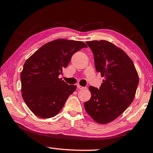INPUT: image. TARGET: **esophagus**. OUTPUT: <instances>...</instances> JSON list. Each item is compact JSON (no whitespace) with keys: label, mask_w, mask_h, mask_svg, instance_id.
<instances>
[{"label":"esophagus","mask_w":153,"mask_h":153,"mask_svg":"<svg viewBox=\"0 0 153 153\" xmlns=\"http://www.w3.org/2000/svg\"><path fill=\"white\" fill-rule=\"evenodd\" d=\"M77 88H78L79 90H83V89L86 88V87H83L82 86H80V85H77Z\"/></svg>","instance_id":"esophagus-1"}]
</instances>
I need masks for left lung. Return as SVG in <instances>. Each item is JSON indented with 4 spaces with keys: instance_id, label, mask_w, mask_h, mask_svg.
Returning a JSON list of instances; mask_svg holds the SVG:
<instances>
[{
    "instance_id": "8db88e82",
    "label": "left lung",
    "mask_w": 153,
    "mask_h": 153,
    "mask_svg": "<svg viewBox=\"0 0 153 153\" xmlns=\"http://www.w3.org/2000/svg\"><path fill=\"white\" fill-rule=\"evenodd\" d=\"M94 55L96 70L105 77L100 88L90 86L86 112L96 122L108 123L122 114L132 102L139 83L131 59L123 51L106 40L86 42Z\"/></svg>"
}]
</instances>
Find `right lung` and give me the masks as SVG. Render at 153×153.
<instances>
[{"instance_id":"1","label":"right lung","mask_w":153,"mask_h":153,"mask_svg":"<svg viewBox=\"0 0 153 153\" xmlns=\"http://www.w3.org/2000/svg\"><path fill=\"white\" fill-rule=\"evenodd\" d=\"M80 41L57 39L45 44L27 59L21 74L22 97L36 116L51 118L57 115L76 89L59 76L71 56L86 48Z\"/></svg>"}]
</instances>
